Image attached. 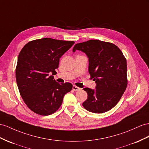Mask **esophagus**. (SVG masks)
<instances>
[{
    "mask_svg": "<svg viewBox=\"0 0 149 149\" xmlns=\"http://www.w3.org/2000/svg\"><path fill=\"white\" fill-rule=\"evenodd\" d=\"M72 89H73L74 91H80L81 90V88L80 87L76 86H72Z\"/></svg>",
    "mask_w": 149,
    "mask_h": 149,
    "instance_id": "esophagus-1",
    "label": "esophagus"
}]
</instances>
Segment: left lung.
I'll return each instance as SVG.
<instances>
[{"label":"left lung","instance_id":"1","mask_svg":"<svg viewBox=\"0 0 149 149\" xmlns=\"http://www.w3.org/2000/svg\"><path fill=\"white\" fill-rule=\"evenodd\" d=\"M80 50L89 58L91 79L96 89L86 87L88 96L82 103L86 109L94 113H103L116 105L127 86V60L117 46L111 43L91 40L77 43L73 52Z\"/></svg>","mask_w":149,"mask_h":149}]
</instances>
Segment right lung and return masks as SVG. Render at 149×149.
I'll list each match as a JSON object with an SVG mask.
<instances>
[{"label":"right lung","instance_id":"add662e5","mask_svg":"<svg viewBox=\"0 0 149 149\" xmlns=\"http://www.w3.org/2000/svg\"><path fill=\"white\" fill-rule=\"evenodd\" d=\"M74 43L46 38L29 41L22 48L17 58L16 82L24 102L33 112L43 116L55 113L65 94L72 90V84H59L49 75L56 74L60 57Z\"/></svg>","mask_w":149,"mask_h":149}]
</instances>
